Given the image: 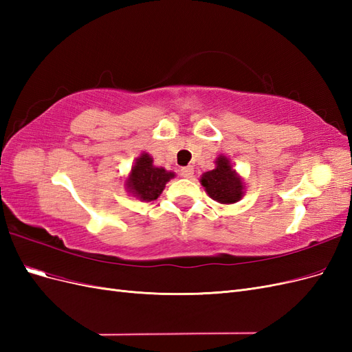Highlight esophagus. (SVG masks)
<instances>
[{"instance_id":"obj_1","label":"esophagus","mask_w":352,"mask_h":352,"mask_svg":"<svg viewBox=\"0 0 352 352\" xmlns=\"http://www.w3.org/2000/svg\"><path fill=\"white\" fill-rule=\"evenodd\" d=\"M179 173H180V176H182V177L189 179V177H192V175H194V168H192V166H186V167L180 168Z\"/></svg>"}]
</instances>
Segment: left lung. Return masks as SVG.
<instances>
[{
  "label": "left lung",
  "mask_w": 352,
  "mask_h": 352,
  "mask_svg": "<svg viewBox=\"0 0 352 352\" xmlns=\"http://www.w3.org/2000/svg\"><path fill=\"white\" fill-rule=\"evenodd\" d=\"M214 164V168L202 173L199 184L204 186L206 192L211 199L225 206L235 204L245 194L243 179L233 168L232 162L226 155L220 154L216 158Z\"/></svg>",
  "instance_id": "8db88e82"
}]
</instances>
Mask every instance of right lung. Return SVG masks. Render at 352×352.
<instances>
[{
  "label": "right lung",
  "mask_w": 352,
  "mask_h": 352,
  "mask_svg": "<svg viewBox=\"0 0 352 352\" xmlns=\"http://www.w3.org/2000/svg\"><path fill=\"white\" fill-rule=\"evenodd\" d=\"M176 175L164 167L154 166V160L148 153H141L124 180L127 192L140 201H154L163 192L166 184Z\"/></svg>",
  "instance_id": "add662e5"
}]
</instances>
